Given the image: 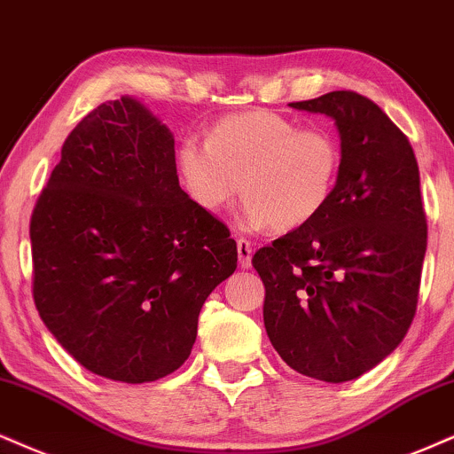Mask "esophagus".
<instances>
[{"label":"esophagus","mask_w":454,"mask_h":454,"mask_svg":"<svg viewBox=\"0 0 454 454\" xmlns=\"http://www.w3.org/2000/svg\"><path fill=\"white\" fill-rule=\"evenodd\" d=\"M238 259L244 270H248L253 265V244L246 238H238Z\"/></svg>","instance_id":"1"}]
</instances>
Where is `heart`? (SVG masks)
Returning <instances> with one entry per match:
<instances>
[{
  "mask_svg": "<svg viewBox=\"0 0 454 454\" xmlns=\"http://www.w3.org/2000/svg\"><path fill=\"white\" fill-rule=\"evenodd\" d=\"M178 172L195 204L218 210L239 183L246 223L290 231L311 223L330 204L340 172V147L322 128H301L270 109L223 117L208 143L184 141Z\"/></svg>",
  "mask_w": 454,
  "mask_h": 454,
  "instance_id": "heart-1",
  "label": "heart"
}]
</instances>
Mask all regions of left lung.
<instances>
[{"instance_id":"1","label":"left lung","mask_w":454,"mask_h":454,"mask_svg":"<svg viewBox=\"0 0 454 454\" xmlns=\"http://www.w3.org/2000/svg\"><path fill=\"white\" fill-rule=\"evenodd\" d=\"M290 107L333 117L340 172L320 216L254 253L262 320L293 371L343 383L387 357L417 313L427 248L419 166L406 134L362 94Z\"/></svg>"}]
</instances>
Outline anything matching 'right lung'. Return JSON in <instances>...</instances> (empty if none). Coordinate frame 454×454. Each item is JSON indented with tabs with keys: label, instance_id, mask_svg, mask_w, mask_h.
Returning <instances> with one entry per match:
<instances>
[{
	"label": "right lung",
	"instance_id": "right-lung-1",
	"mask_svg": "<svg viewBox=\"0 0 454 454\" xmlns=\"http://www.w3.org/2000/svg\"><path fill=\"white\" fill-rule=\"evenodd\" d=\"M29 236L39 317L83 368L121 383L175 372L238 267L225 223L178 184L172 132L130 97L73 128Z\"/></svg>",
	"mask_w": 454,
	"mask_h": 454
}]
</instances>
